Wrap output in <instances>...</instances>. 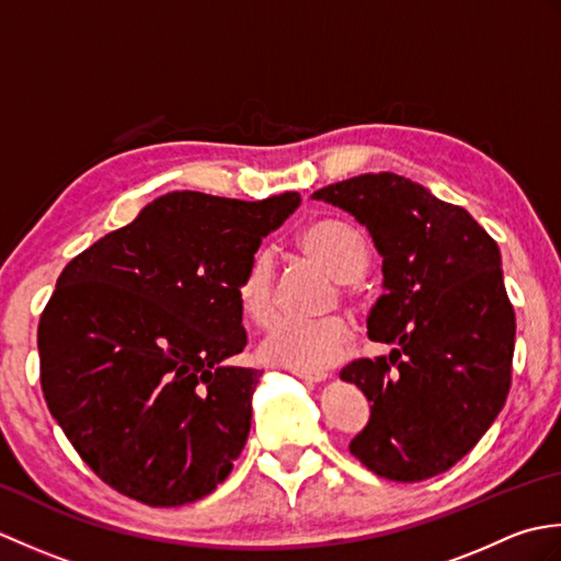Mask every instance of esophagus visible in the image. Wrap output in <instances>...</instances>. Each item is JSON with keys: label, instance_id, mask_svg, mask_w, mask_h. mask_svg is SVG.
<instances>
[{"label": "esophagus", "instance_id": "1", "mask_svg": "<svg viewBox=\"0 0 561 561\" xmlns=\"http://www.w3.org/2000/svg\"><path fill=\"white\" fill-rule=\"evenodd\" d=\"M291 371L299 378L308 380V383H323V380L330 378L328 371H304V368H291Z\"/></svg>", "mask_w": 561, "mask_h": 561}]
</instances>
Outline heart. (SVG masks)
Here are the masks:
<instances>
[{"mask_svg": "<svg viewBox=\"0 0 561 561\" xmlns=\"http://www.w3.org/2000/svg\"><path fill=\"white\" fill-rule=\"evenodd\" d=\"M296 248L316 260L332 277L352 282L362 277L368 265L364 233L347 219L320 217L308 221L296 233ZM233 296L241 313L255 325H265L274 313V274L265 253L250 255L233 282ZM354 340V328L344 316L316 320L277 318L260 344V356L267 364L318 371L340 362Z\"/></svg>", "mask_w": 561, "mask_h": 561, "instance_id": "1", "label": "heart"}]
</instances>
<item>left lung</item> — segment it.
<instances>
[{
  "mask_svg": "<svg viewBox=\"0 0 561 561\" xmlns=\"http://www.w3.org/2000/svg\"><path fill=\"white\" fill-rule=\"evenodd\" d=\"M313 197L354 214L383 255L386 294L366 328L396 350L340 371L371 402L352 456L392 482L436 478L474 448L511 388L516 313L499 245L462 207L396 173Z\"/></svg>",
  "mask_w": 561,
  "mask_h": 561,
  "instance_id": "8db88e82",
  "label": "left lung"
}]
</instances>
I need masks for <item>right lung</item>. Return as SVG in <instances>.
<instances>
[{"label": "right lung", "mask_w": 561, "mask_h": 561, "mask_svg": "<svg viewBox=\"0 0 561 561\" xmlns=\"http://www.w3.org/2000/svg\"><path fill=\"white\" fill-rule=\"evenodd\" d=\"M299 205V193H169L57 277L38 323L41 388L115 492L183 506L229 478L262 376L229 364L248 342L233 282Z\"/></svg>", "instance_id": "obj_1"}]
</instances>
